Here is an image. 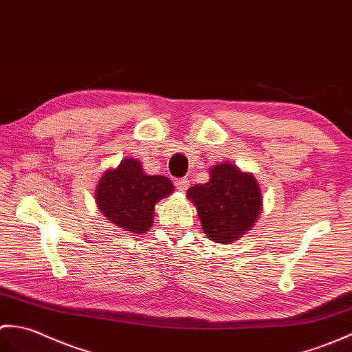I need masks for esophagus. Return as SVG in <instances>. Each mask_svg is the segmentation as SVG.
Wrapping results in <instances>:
<instances>
[{"instance_id":"34e87169","label":"esophagus","mask_w":352,"mask_h":352,"mask_svg":"<svg viewBox=\"0 0 352 352\" xmlns=\"http://www.w3.org/2000/svg\"><path fill=\"white\" fill-rule=\"evenodd\" d=\"M188 186H190V181H188V179H177V181H176V188H177L179 191L185 192L186 190H188Z\"/></svg>"}]
</instances>
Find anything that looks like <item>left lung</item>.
<instances>
[{"mask_svg":"<svg viewBox=\"0 0 352 352\" xmlns=\"http://www.w3.org/2000/svg\"><path fill=\"white\" fill-rule=\"evenodd\" d=\"M206 184L194 185L186 196L196 205L203 232L218 244H230L253 228L262 210V194L252 173L230 162L210 167Z\"/></svg>","mask_w":352,"mask_h":352,"instance_id":"8db88e82","label":"left lung"}]
</instances>
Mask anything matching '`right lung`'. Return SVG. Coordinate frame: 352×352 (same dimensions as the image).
<instances>
[{"instance_id":"obj_1","label":"right lung","mask_w":352,"mask_h":352,"mask_svg":"<svg viewBox=\"0 0 352 352\" xmlns=\"http://www.w3.org/2000/svg\"><path fill=\"white\" fill-rule=\"evenodd\" d=\"M173 188L168 177L146 175L138 160L124 158L99 179L95 197L107 220L142 235L152 228L156 203L168 197Z\"/></svg>"}]
</instances>
